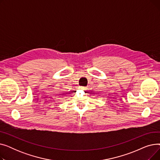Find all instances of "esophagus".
Instances as JSON below:
<instances>
[{"label": "esophagus", "mask_w": 160, "mask_h": 160, "mask_svg": "<svg viewBox=\"0 0 160 160\" xmlns=\"http://www.w3.org/2000/svg\"><path fill=\"white\" fill-rule=\"evenodd\" d=\"M80 89H81V90H85L86 88L83 87V86H81V87H80Z\"/></svg>", "instance_id": "34e87169"}]
</instances>
